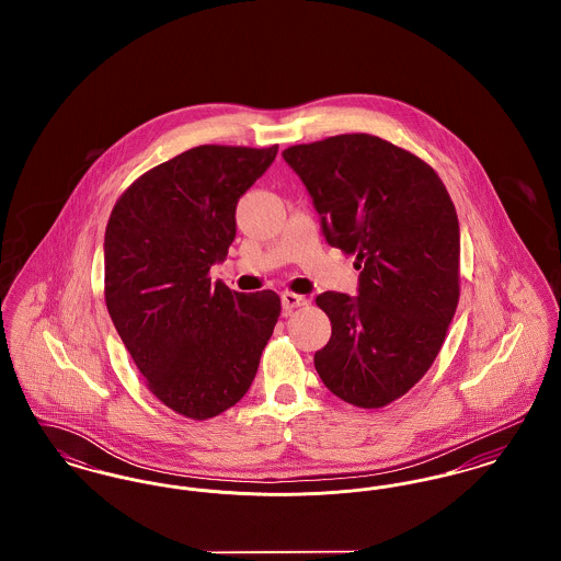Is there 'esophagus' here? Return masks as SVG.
Masks as SVG:
<instances>
[{
    "label": "esophagus",
    "mask_w": 561,
    "mask_h": 561,
    "mask_svg": "<svg viewBox=\"0 0 561 561\" xmlns=\"http://www.w3.org/2000/svg\"><path fill=\"white\" fill-rule=\"evenodd\" d=\"M307 302H309V300H307L305 296H300V294H282V305H284V311H286V313H290L293 309H298V307H305Z\"/></svg>",
    "instance_id": "34e87169"
}]
</instances>
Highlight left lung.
Masks as SVG:
<instances>
[{
    "label": "left lung",
    "mask_w": 561,
    "mask_h": 561,
    "mask_svg": "<svg viewBox=\"0 0 561 561\" xmlns=\"http://www.w3.org/2000/svg\"><path fill=\"white\" fill-rule=\"evenodd\" d=\"M282 156L309 191L325 241L362 268L357 296L316 298L332 323L316 370L336 398L382 408L425 376L453 321V199L428 163L373 134H339Z\"/></svg>",
    "instance_id": "8db88e82"
}]
</instances>
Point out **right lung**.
<instances>
[{"mask_svg":"<svg viewBox=\"0 0 561 561\" xmlns=\"http://www.w3.org/2000/svg\"><path fill=\"white\" fill-rule=\"evenodd\" d=\"M277 156L199 145L122 193L105 231V302L149 391L206 421L250 389L279 318L273 290L243 294L208 273L236 240V206Z\"/></svg>","mask_w":561,"mask_h":561,"instance_id":"1","label":"right lung"}]
</instances>
